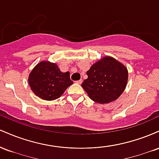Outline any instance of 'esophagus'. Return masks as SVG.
I'll use <instances>...</instances> for the list:
<instances>
[{
  "mask_svg": "<svg viewBox=\"0 0 159 159\" xmlns=\"http://www.w3.org/2000/svg\"><path fill=\"white\" fill-rule=\"evenodd\" d=\"M82 81H82V80L81 79V80H78V81H75V82H76V83H77V84H81Z\"/></svg>",
  "mask_w": 159,
  "mask_h": 159,
  "instance_id": "34e87169",
  "label": "esophagus"
}]
</instances>
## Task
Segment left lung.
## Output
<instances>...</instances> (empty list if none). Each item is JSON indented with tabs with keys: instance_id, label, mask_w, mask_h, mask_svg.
<instances>
[{
	"instance_id": "1",
	"label": "left lung",
	"mask_w": 159,
	"mask_h": 159,
	"mask_svg": "<svg viewBox=\"0 0 159 159\" xmlns=\"http://www.w3.org/2000/svg\"><path fill=\"white\" fill-rule=\"evenodd\" d=\"M87 78L82 83L89 97L99 104H107L117 99L127 85L128 69L111 56L103 57L91 66Z\"/></svg>"
}]
</instances>
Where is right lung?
Returning <instances> with one entry per match:
<instances>
[{
	"mask_svg": "<svg viewBox=\"0 0 159 159\" xmlns=\"http://www.w3.org/2000/svg\"><path fill=\"white\" fill-rule=\"evenodd\" d=\"M69 72H62L58 66L43 61L35 66L28 77L30 89L43 100L52 101L61 97L67 87L73 84Z\"/></svg>",
	"mask_w": 159,
	"mask_h": 159,
	"instance_id": "1",
	"label": "right lung"
}]
</instances>
